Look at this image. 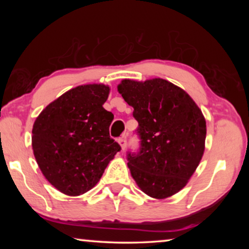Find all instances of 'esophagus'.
Returning a JSON list of instances; mask_svg holds the SVG:
<instances>
[{
	"instance_id": "1",
	"label": "esophagus",
	"mask_w": 249,
	"mask_h": 249,
	"mask_svg": "<svg viewBox=\"0 0 249 249\" xmlns=\"http://www.w3.org/2000/svg\"><path fill=\"white\" fill-rule=\"evenodd\" d=\"M119 144H120V146H121L122 150H125V148H126V136L120 138V140H119Z\"/></svg>"
}]
</instances>
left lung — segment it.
<instances>
[{"label":"left lung","mask_w":249,"mask_h":249,"mask_svg":"<svg viewBox=\"0 0 249 249\" xmlns=\"http://www.w3.org/2000/svg\"><path fill=\"white\" fill-rule=\"evenodd\" d=\"M138 122L141 148L127 166L141 190L166 199L185 187L205 148L206 122L187 92L167 80L124 79L117 86Z\"/></svg>","instance_id":"obj_1"}]
</instances>
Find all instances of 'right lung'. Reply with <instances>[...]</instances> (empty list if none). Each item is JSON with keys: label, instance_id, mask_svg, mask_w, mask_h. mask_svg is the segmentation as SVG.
Returning a JSON list of instances; mask_svg holds the SVG:
<instances>
[{"label": "right lung", "instance_id": "add662e5", "mask_svg": "<svg viewBox=\"0 0 249 249\" xmlns=\"http://www.w3.org/2000/svg\"><path fill=\"white\" fill-rule=\"evenodd\" d=\"M109 87H75L47 105L33 126L32 146L41 172L58 191L78 196L99 182L121 146L109 137L114 115L103 107Z\"/></svg>", "mask_w": 249, "mask_h": 249}]
</instances>
